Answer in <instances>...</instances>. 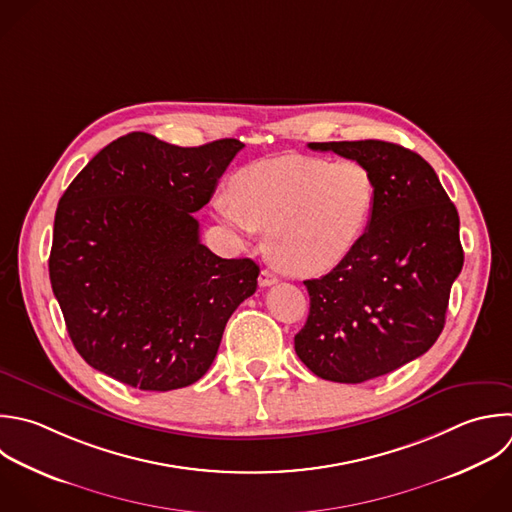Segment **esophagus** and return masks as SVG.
Masks as SVG:
<instances>
[{"label": "esophagus", "mask_w": 512, "mask_h": 512, "mask_svg": "<svg viewBox=\"0 0 512 512\" xmlns=\"http://www.w3.org/2000/svg\"><path fill=\"white\" fill-rule=\"evenodd\" d=\"M258 282H260V286L262 288H266V286H272V284H276L278 282V278L270 272V270H262L260 272V278H258Z\"/></svg>", "instance_id": "esophagus-1"}]
</instances>
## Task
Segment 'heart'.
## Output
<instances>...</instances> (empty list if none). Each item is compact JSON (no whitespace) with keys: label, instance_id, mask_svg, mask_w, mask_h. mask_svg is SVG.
I'll use <instances>...</instances> for the list:
<instances>
[{"label":"heart","instance_id":"b5f03b06","mask_svg":"<svg viewBox=\"0 0 512 512\" xmlns=\"http://www.w3.org/2000/svg\"><path fill=\"white\" fill-rule=\"evenodd\" d=\"M212 206L234 230H266L270 260L294 276L340 266L364 238L376 208V180L356 160L288 154L256 162Z\"/></svg>","mask_w":512,"mask_h":512}]
</instances>
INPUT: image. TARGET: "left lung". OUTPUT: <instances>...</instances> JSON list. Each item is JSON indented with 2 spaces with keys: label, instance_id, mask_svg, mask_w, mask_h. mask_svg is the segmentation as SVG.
<instances>
[{
  "label": "left lung",
  "instance_id": "obj_1",
  "mask_svg": "<svg viewBox=\"0 0 512 512\" xmlns=\"http://www.w3.org/2000/svg\"><path fill=\"white\" fill-rule=\"evenodd\" d=\"M308 148L356 160L376 180L374 216L356 250L326 276L304 280L310 312L294 336L316 376L358 384L422 356L440 336L464 262L458 212L432 166L398 144Z\"/></svg>",
  "mask_w": 512,
  "mask_h": 512
}]
</instances>
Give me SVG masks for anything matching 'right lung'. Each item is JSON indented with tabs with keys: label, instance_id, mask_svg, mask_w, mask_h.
<instances>
[{
	"label": "right lung",
	"instance_id": "add662e5",
	"mask_svg": "<svg viewBox=\"0 0 512 512\" xmlns=\"http://www.w3.org/2000/svg\"><path fill=\"white\" fill-rule=\"evenodd\" d=\"M234 138L180 148L146 132L108 144L60 198L50 280L80 356L140 390H176L212 366L226 322L256 292L250 258L200 242Z\"/></svg>",
	"mask_w": 512,
	"mask_h": 512
}]
</instances>
